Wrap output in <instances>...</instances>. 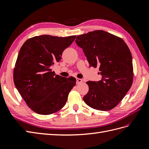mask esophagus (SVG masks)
I'll return each mask as SVG.
<instances>
[{
  "instance_id": "esophagus-1",
  "label": "esophagus",
  "mask_w": 149,
  "mask_h": 149,
  "mask_svg": "<svg viewBox=\"0 0 149 149\" xmlns=\"http://www.w3.org/2000/svg\"><path fill=\"white\" fill-rule=\"evenodd\" d=\"M83 82V80L81 79L80 78H77L76 79V84H79L80 83H81Z\"/></svg>"
}]
</instances>
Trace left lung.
Segmentation results:
<instances>
[{"label": "left lung", "mask_w": 149, "mask_h": 149, "mask_svg": "<svg viewBox=\"0 0 149 149\" xmlns=\"http://www.w3.org/2000/svg\"><path fill=\"white\" fill-rule=\"evenodd\" d=\"M75 42L83 48L89 66L100 67L99 81L86 82L88 93L83 97L94 109L109 111L122 101L133 82L132 55L124 40L103 30L77 36Z\"/></svg>", "instance_id": "8db88e82"}]
</instances>
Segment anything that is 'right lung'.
Masks as SVG:
<instances>
[{"label": "right lung", "mask_w": 149, "mask_h": 149, "mask_svg": "<svg viewBox=\"0 0 149 149\" xmlns=\"http://www.w3.org/2000/svg\"><path fill=\"white\" fill-rule=\"evenodd\" d=\"M76 37L36 36L21 47L13 70V81L26 104L36 113L52 114L65 105L76 80L55 74L51 68L60 61L63 52Z\"/></svg>", "instance_id": "1"}]
</instances>
